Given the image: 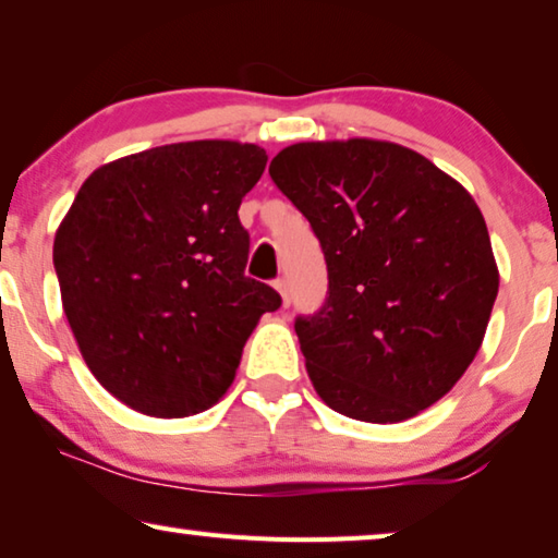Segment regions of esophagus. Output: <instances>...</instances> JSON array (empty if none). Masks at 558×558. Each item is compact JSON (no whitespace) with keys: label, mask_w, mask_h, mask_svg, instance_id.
<instances>
[{"label":"esophagus","mask_w":558,"mask_h":558,"mask_svg":"<svg viewBox=\"0 0 558 558\" xmlns=\"http://www.w3.org/2000/svg\"><path fill=\"white\" fill-rule=\"evenodd\" d=\"M274 287H277V291L281 294V304L289 306L291 304V291H289V281L287 279H277L274 281Z\"/></svg>","instance_id":"1"}]
</instances>
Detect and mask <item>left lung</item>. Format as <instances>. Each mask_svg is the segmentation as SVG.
<instances>
[{
  "mask_svg": "<svg viewBox=\"0 0 558 558\" xmlns=\"http://www.w3.org/2000/svg\"><path fill=\"white\" fill-rule=\"evenodd\" d=\"M269 174L327 262V299L294 322L324 404L397 424L439 401L474 362L499 291L471 194L422 154L374 140L291 144Z\"/></svg>",
  "mask_w": 558,
  "mask_h": 558,
  "instance_id": "obj_1",
  "label": "left lung"
}]
</instances>
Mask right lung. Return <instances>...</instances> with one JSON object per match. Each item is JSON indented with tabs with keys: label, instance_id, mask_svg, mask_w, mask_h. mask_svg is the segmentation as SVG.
<instances>
[{
	"label": "right lung",
	"instance_id": "1",
	"mask_svg": "<svg viewBox=\"0 0 558 558\" xmlns=\"http://www.w3.org/2000/svg\"><path fill=\"white\" fill-rule=\"evenodd\" d=\"M267 151L182 142L99 167L57 229L54 269L84 362L149 416L217 404L262 314L281 296L246 277L239 204Z\"/></svg>",
	"mask_w": 558,
	"mask_h": 558
}]
</instances>
